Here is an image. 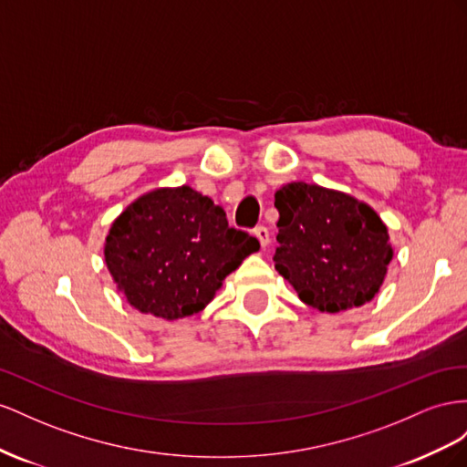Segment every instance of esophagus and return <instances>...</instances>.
Instances as JSON below:
<instances>
[{
  "instance_id": "1",
  "label": "esophagus",
  "mask_w": 467,
  "mask_h": 467,
  "mask_svg": "<svg viewBox=\"0 0 467 467\" xmlns=\"http://www.w3.org/2000/svg\"><path fill=\"white\" fill-rule=\"evenodd\" d=\"M254 236H256V238H258V241H260L262 248H265V246H268V244H270V231H268V229H265V226H264V224L256 226V229H254Z\"/></svg>"
}]
</instances>
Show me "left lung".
I'll use <instances>...</instances> for the list:
<instances>
[{
    "label": "left lung",
    "mask_w": 467,
    "mask_h": 467,
    "mask_svg": "<svg viewBox=\"0 0 467 467\" xmlns=\"http://www.w3.org/2000/svg\"><path fill=\"white\" fill-rule=\"evenodd\" d=\"M275 270L321 313L362 307L376 297L393 260L388 226L368 203L317 183L275 192Z\"/></svg>",
    "instance_id": "left-lung-1"
}]
</instances>
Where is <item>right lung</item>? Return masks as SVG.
<instances>
[{
    "label": "right lung",
    "mask_w": 467,
    "mask_h": 467,
    "mask_svg": "<svg viewBox=\"0 0 467 467\" xmlns=\"http://www.w3.org/2000/svg\"><path fill=\"white\" fill-rule=\"evenodd\" d=\"M260 243L229 226L207 195L158 188L135 199L105 236V264L130 307L164 321L203 311Z\"/></svg>",
    "instance_id": "right-lung-1"
}]
</instances>
